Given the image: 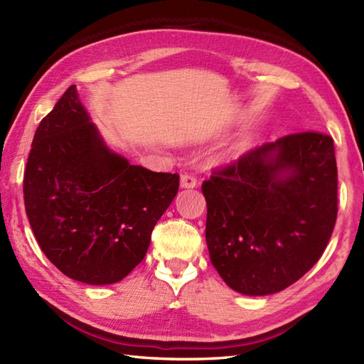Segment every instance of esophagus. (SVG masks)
I'll list each match as a JSON object with an SVG mask.
<instances>
[{
	"label": "esophagus",
	"instance_id": "1",
	"mask_svg": "<svg viewBox=\"0 0 364 364\" xmlns=\"http://www.w3.org/2000/svg\"><path fill=\"white\" fill-rule=\"evenodd\" d=\"M197 186V180L192 175L184 173L180 178V188L181 189H194Z\"/></svg>",
	"mask_w": 364,
	"mask_h": 364
}]
</instances>
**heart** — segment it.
I'll list each match as a JSON object with an SVG mask.
<instances>
[{
  "mask_svg": "<svg viewBox=\"0 0 364 364\" xmlns=\"http://www.w3.org/2000/svg\"><path fill=\"white\" fill-rule=\"evenodd\" d=\"M239 151H241V146H236V149H233V150H231V151L228 153L227 158H228V159H230V158H236V154H237Z\"/></svg>",
  "mask_w": 364,
  "mask_h": 364,
  "instance_id": "heart-1",
  "label": "heart"
}]
</instances>
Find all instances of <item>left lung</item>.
I'll list each match as a JSON object with an SVG mask.
<instances>
[{
	"mask_svg": "<svg viewBox=\"0 0 364 364\" xmlns=\"http://www.w3.org/2000/svg\"><path fill=\"white\" fill-rule=\"evenodd\" d=\"M213 266L244 296L280 292L322 257L338 214L333 139L297 133L245 153L203 183Z\"/></svg>",
	"mask_w": 364,
	"mask_h": 364,
	"instance_id": "8db88e82",
	"label": "left lung"
}]
</instances>
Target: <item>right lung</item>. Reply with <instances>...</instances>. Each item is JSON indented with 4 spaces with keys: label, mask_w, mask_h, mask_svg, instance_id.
<instances>
[{
    "label": "right lung",
    "mask_w": 364,
    "mask_h": 364,
    "mask_svg": "<svg viewBox=\"0 0 364 364\" xmlns=\"http://www.w3.org/2000/svg\"><path fill=\"white\" fill-rule=\"evenodd\" d=\"M178 186L107 149L70 86L36 131L23 194L45 257L72 280L112 284L144 259Z\"/></svg>",
    "instance_id": "obj_1"
}]
</instances>
